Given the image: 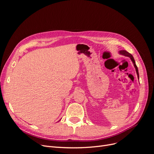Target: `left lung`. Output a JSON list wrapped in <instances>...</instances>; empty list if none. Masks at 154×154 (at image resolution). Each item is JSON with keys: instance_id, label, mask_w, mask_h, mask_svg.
I'll list each match as a JSON object with an SVG mask.
<instances>
[{"instance_id": "left-lung-1", "label": "left lung", "mask_w": 154, "mask_h": 154, "mask_svg": "<svg viewBox=\"0 0 154 154\" xmlns=\"http://www.w3.org/2000/svg\"><path fill=\"white\" fill-rule=\"evenodd\" d=\"M119 53L121 54H123L124 56H126V57H130V59H131V60L132 61V62L134 63V66L135 67V68H136V72H137V77L139 78V72H138V69H137V67L136 65V63H135V60L134 59V57H132V55L129 53L128 52H127V51H125V50H122V51H119Z\"/></svg>"}]
</instances>
